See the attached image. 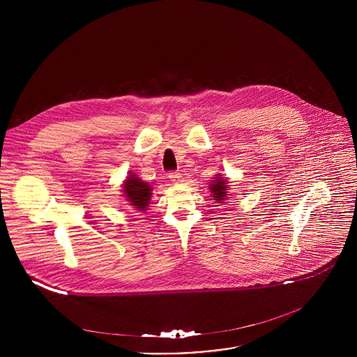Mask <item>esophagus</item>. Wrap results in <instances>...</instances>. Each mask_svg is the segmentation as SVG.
I'll use <instances>...</instances> for the list:
<instances>
[{"label":"esophagus","mask_w":357,"mask_h":357,"mask_svg":"<svg viewBox=\"0 0 357 357\" xmlns=\"http://www.w3.org/2000/svg\"><path fill=\"white\" fill-rule=\"evenodd\" d=\"M169 178H170L173 183H176V184H177V183H181V180H183V178H181V174H180L178 172H170V173H169Z\"/></svg>","instance_id":"1"}]
</instances>
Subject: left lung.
Instances as JSON below:
<instances>
[{
    "instance_id": "8db88e82",
    "label": "left lung",
    "mask_w": 357,
    "mask_h": 357,
    "mask_svg": "<svg viewBox=\"0 0 357 357\" xmlns=\"http://www.w3.org/2000/svg\"><path fill=\"white\" fill-rule=\"evenodd\" d=\"M227 178L222 177V174H217L214 177V180H211V184L208 185L210 192L213 195V201L217 204H224L225 201H228V197L231 194H228V185H227Z\"/></svg>"
}]
</instances>
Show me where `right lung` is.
Returning a JSON list of instances; mask_svg holds the SVG:
<instances>
[{
	"mask_svg": "<svg viewBox=\"0 0 357 357\" xmlns=\"http://www.w3.org/2000/svg\"><path fill=\"white\" fill-rule=\"evenodd\" d=\"M151 191L149 183H144L136 174H129V177L123 183V194L126 201L136 210L144 211L151 201Z\"/></svg>",
	"mask_w": 357,
	"mask_h": 357,
	"instance_id": "add662e5",
	"label": "right lung"
}]
</instances>
